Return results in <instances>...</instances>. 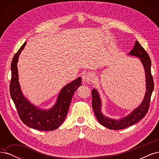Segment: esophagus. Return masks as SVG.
<instances>
[{"mask_svg":"<svg viewBox=\"0 0 159 159\" xmlns=\"http://www.w3.org/2000/svg\"><path fill=\"white\" fill-rule=\"evenodd\" d=\"M82 80L85 83L91 84L93 81V75L89 72H85L82 76Z\"/></svg>","mask_w":159,"mask_h":159,"instance_id":"obj_1","label":"esophagus"}]
</instances>
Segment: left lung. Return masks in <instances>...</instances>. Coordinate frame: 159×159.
<instances>
[{
    "mask_svg": "<svg viewBox=\"0 0 159 159\" xmlns=\"http://www.w3.org/2000/svg\"><path fill=\"white\" fill-rule=\"evenodd\" d=\"M129 55L136 56L140 58L145 71L147 91L145 98L138 107L134 109L131 113L123 119L116 120L109 118L105 116L102 113V102H101L98 91L95 88L91 91L92 107L96 118L100 124L109 129H123L135 124L145 116L148 110L149 105H150L151 97L154 89L153 78L151 70V61L150 57L138 41L135 42V45L134 46L133 50L129 52Z\"/></svg>",
    "mask_w": 159,
    "mask_h": 159,
    "instance_id": "8db88e82",
    "label": "left lung"
}]
</instances>
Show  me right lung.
Masks as SVG:
<instances>
[{"label":"right lung","mask_w":159,"mask_h":159,"mask_svg":"<svg viewBox=\"0 0 159 159\" xmlns=\"http://www.w3.org/2000/svg\"><path fill=\"white\" fill-rule=\"evenodd\" d=\"M26 42L14 56L11 63L10 93L22 121L26 126L39 131H53L59 127L68 114L72 97L81 85L78 78L61 89L56 104L48 110H43L32 104L23 95L18 82L17 63L19 55L25 48Z\"/></svg>","instance_id":"add662e5"}]
</instances>
